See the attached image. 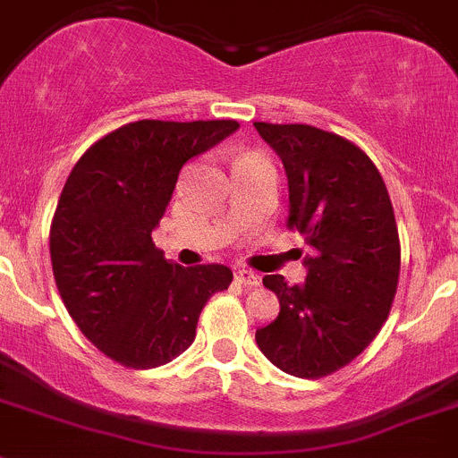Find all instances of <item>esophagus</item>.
<instances>
[{
    "label": "esophagus",
    "mask_w": 458,
    "mask_h": 458,
    "mask_svg": "<svg viewBox=\"0 0 458 458\" xmlns=\"http://www.w3.org/2000/svg\"><path fill=\"white\" fill-rule=\"evenodd\" d=\"M233 276H236V281L241 283V285H245V287L259 285V283H260L259 274L250 272V269H236V274H233Z\"/></svg>",
    "instance_id": "obj_1"
}]
</instances>
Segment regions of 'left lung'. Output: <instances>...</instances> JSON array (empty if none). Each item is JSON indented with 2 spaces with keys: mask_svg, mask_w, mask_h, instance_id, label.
I'll list each match as a JSON object with an SVG mask.
<instances>
[{
  "mask_svg": "<svg viewBox=\"0 0 458 458\" xmlns=\"http://www.w3.org/2000/svg\"><path fill=\"white\" fill-rule=\"evenodd\" d=\"M254 128L285 168L287 226L310 247L306 283L263 278L281 310L256 330V344L281 371L324 377L360 355L389 317L400 274L394 207L373 161L346 139L301 123Z\"/></svg>",
  "mask_w": 458,
  "mask_h": 458,
  "instance_id": "8db88e82",
  "label": "left lung"
}]
</instances>
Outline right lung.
Returning <instances> with one entry per match:
<instances>
[{
    "label": "right lung",
    "instance_id": "obj_1",
    "mask_svg": "<svg viewBox=\"0 0 458 458\" xmlns=\"http://www.w3.org/2000/svg\"><path fill=\"white\" fill-rule=\"evenodd\" d=\"M236 121H134L96 141L67 177L51 225L64 308L98 351L155 369L193 344L199 312L226 290V265L182 267L152 242L182 166L233 134Z\"/></svg>",
    "mask_w": 458,
    "mask_h": 458
}]
</instances>
